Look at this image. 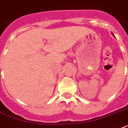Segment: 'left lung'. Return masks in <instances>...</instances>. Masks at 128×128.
<instances>
[{
    "label": "left lung",
    "mask_w": 128,
    "mask_h": 128,
    "mask_svg": "<svg viewBox=\"0 0 128 128\" xmlns=\"http://www.w3.org/2000/svg\"><path fill=\"white\" fill-rule=\"evenodd\" d=\"M113 35H114V34H113Z\"/></svg>",
    "instance_id": "8db88e82"
}]
</instances>
